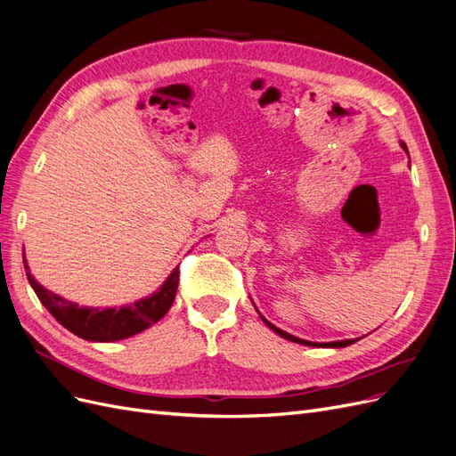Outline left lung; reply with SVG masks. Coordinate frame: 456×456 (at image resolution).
Segmentation results:
<instances>
[{
	"label": "left lung",
	"mask_w": 456,
	"mask_h": 456,
	"mask_svg": "<svg viewBox=\"0 0 456 456\" xmlns=\"http://www.w3.org/2000/svg\"><path fill=\"white\" fill-rule=\"evenodd\" d=\"M402 148L405 150V153H409L407 151V145L402 142ZM257 311V308H256ZM261 316V314H259ZM261 320L265 322V324L274 331V333H278L281 337H284V339H288V341H293V343H299V345H306V346H324V348H343V346H348V345H352V343H356L358 339H346V341H333V343H311V341H305V339H299V337H293V335H289V333H286V331H282L281 328H276V326H273L271 322L265 318V316H261Z\"/></svg>",
	"instance_id": "8db88e82"
}]
</instances>
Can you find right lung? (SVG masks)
Returning a JSON list of instances; mask_svg holds the SVG:
<instances>
[{
    "instance_id": "1",
    "label": "right lung",
    "mask_w": 456,
    "mask_h": 456,
    "mask_svg": "<svg viewBox=\"0 0 456 456\" xmlns=\"http://www.w3.org/2000/svg\"><path fill=\"white\" fill-rule=\"evenodd\" d=\"M24 269L28 282L32 284L36 296L56 318V322H61L66 330L76 333L81 339L98 343L121 341L153 326L155 322L168 313L180 282V271L174 269L167 278V282L150 297L121 308H93L79 306L77 303L56 296V293L37 284L36 278L30 274V267H28L26 259Z\"/></svg>"
}]
</instances>
